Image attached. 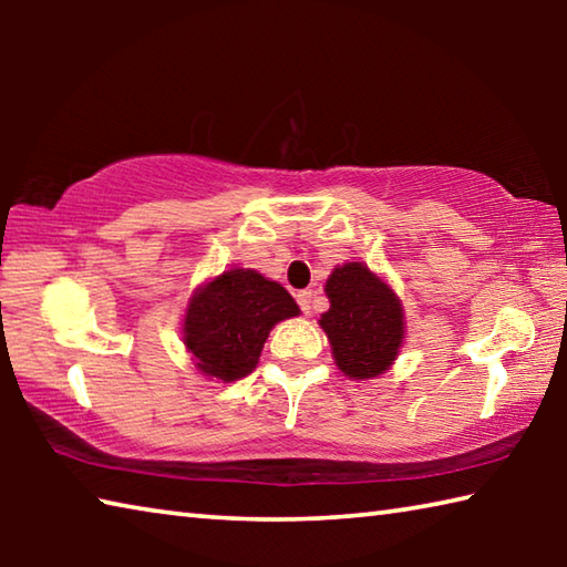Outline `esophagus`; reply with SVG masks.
<instances>
[{
    "mask_svg": "<svg viewBox=\"0 0 567 567\" xmlns=\"http://www.w3.org/2000/svg\"><path fill=\"white\" fill-rule=\"evenodd\" d=\"M297 305H300V310H302L305 315H310V310H312V292H310V290L297 292Z\"/></svg>",
    "mask_w": 567,
    "mask_h": 567,
    "instance_id": "1",
    "label": "esophagus"
}]
</instances>
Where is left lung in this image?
Listing matches in <instances>:
<instances>
[{
	"label": "left lung",
	"instance_id": "8db88e82",
	"mask_svg": "<svg viewBox=\"0 0 567 567\" xmlns=\"http://www.w3.org/2000/svg\"><path fill=\"white\" fill-rule=\"evenodd\" d=\"M330 310L320 315L334 364L350 380L380 378L405 342V310L388 280L364 262H344L324 282Z\"/></svg>",
	"mask_w": 567,
	"mask_h": 567
}]
</instances>
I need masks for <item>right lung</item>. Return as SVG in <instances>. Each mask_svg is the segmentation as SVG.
<instances>
[{
  "label": "right lung",
  "mask_w": 567,
  "mask_h": 567,
  "mask_svg": "<svg viewBox=\"0 0 567 567\" xmlns=\"http://www.w3.org/2000/svg\"><path fill=\"white\" fill-rule=\"evenodd\" d=\"M297 315L300 307L280 282L229 267L192 292L182 342L205 378L235 382L257 368L275 324Z\"/></svg>",
  "instance_id": "obj_1"
}]
</instances>
